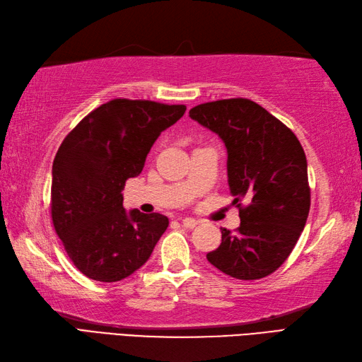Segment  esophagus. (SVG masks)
I'll use <instances>...</instances> for the list:
<instances>
[{"label":"esophagus","mask_w":362,"mask_h":362,"mask_svg":"<svg viewBox=\"0 0 362 362\" xmlns=\"http://www.w3.org/2000/svg\"><path fill=\"white\" fill-rule=\"evenodd\" d=\"M181 224L186 229H194L198 224V221L195 218H189V216H187V218H181Z\"/></svg>","instance_id":"obj_1"}]
</instances>
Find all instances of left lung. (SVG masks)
Returning a JSON list of instances; mask_svg holds the SVG:
<instances>
[{"label":"left lung","instance_id":"obj_1","mask_svg":"<svg viewBox=\"0 0 362 362\" xmlns=\"http://www.w3.org/2000/svg\"><path fill=\"white\" fill-rule=\"evenodd\" d=\"M228 148V178L240 226L221 230L206 257L224 274L257 280L282 267L308 218L307 158L296 134L249 99H221L189 111Z\"/></svg>","mask_w":362,"mask_h":362}]
</instances>
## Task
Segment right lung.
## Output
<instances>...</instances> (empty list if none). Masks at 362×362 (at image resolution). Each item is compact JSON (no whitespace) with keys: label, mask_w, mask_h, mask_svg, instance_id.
Returning a JSON list of instances; mask_svg holds the SVG:
<instances>
[{"label":"right lung","mask_w":362,"mask_h":362,"mask_svg":"<svg viewBox=\"0 0 362 362\" xmlns=\"http://www.w3.org/2000/svg\"><path fill=\"white\" fill-rule=\"evenodd\" d=\"M184 111L186 105L113 99L63 139L52 164L51 216L69 260L86 277L117 282L153 252L168 218L136 209L127 214L122 189Z\"/></svg>","instance_id":"1"}]
</instances>
